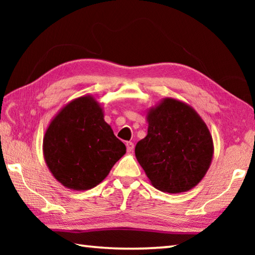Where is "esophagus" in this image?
Segmentation results:
<instances>
[{
	"label": "esophagus",
	"mask_w": 255,
	"mask_h": 255,
	"mask_svg": "<svg viewBox=\"0 0 255 255\" xmlns=\"http://www.w3.org/2000/svg\"><path fill=\"white\" fill-rule=\"evenodd\" d=\"M126 147H127V152L128 153H131L132 150H133V143H131V141H127Z\"/></svg>",
	"instance_id": "obj_1"
}]
</instances>
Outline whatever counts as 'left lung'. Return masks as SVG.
Instances as JSON below:
<instances>
[{"label":"left lung","instance_id":"left-lung-1","mask_svg":"<svg viewBox=\"0 0 255 255\" xmlns=\"http://www.w3.org/2000/svg\"><path fill=\"white\" fill-rule=\"evenodd\" d=\"M147 135L135 155L154 188L185 192L204 179L214 155L213 137L198 112L187 103L164 98L146 114Z\"/></svg>","mask_w":255,"mask_h":255}]
</instances>
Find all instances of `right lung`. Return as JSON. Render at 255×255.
Masks as SVG:
<instances>
[{
    "instance_id": "1",
    "label": "right lung",
    "mask_w": 255,
    "mask_h": 255,
    "mask_svg": "<svg viewBox=\"0 0 255 255\" xmlns=\"http://www.w3.org/2000/svg\"><path fill=\"white\" fill-rule=\"evenodd\" d=\"M42 152L54 178L83 191L97 187L126 153V146L105 122L93 96L76 98L58 111L47 127Z\"/></svg>"
}]
</instances>
